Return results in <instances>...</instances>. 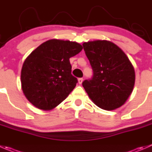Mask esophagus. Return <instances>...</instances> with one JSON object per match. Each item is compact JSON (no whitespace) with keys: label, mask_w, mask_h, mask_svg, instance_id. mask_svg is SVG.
Here are the masks:
<instances>
[{"label":"esophagus","mask_w":152,"mask_h":152,"mask_svg":"<svg viewBox=\"0 0 152 152\" xmlns=\"http://www.w3.org/2000/svg\"><path fill=\"white\" fill-rule=\"evenodd\" d=\"M78 82H79V83L81 85V84L82 83V82H83V79H82V78H79V79H78Z\"/></svg>","instance_id":"obj_1"}]
</instances>
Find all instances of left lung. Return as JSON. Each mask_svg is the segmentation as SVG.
I'll use <instances>...</instances> for the list:
<instances>
[{"instance_id": "1", "label": "left lung", "mask_w": 152, "mask_h": 152, "mask_svg": "<svg viewBox=\"0 0 152 152\" xmlns=\"http://www.w3.org/2000/svg\"><path fill=\"white\" fill-rule=\"evenodd\" d=\"M94 76L82 86L93 102L106 110L121 107L133 91L134 68L127 56L113 42L96 40L83 43Z\"/></svg>"}]
</instances>
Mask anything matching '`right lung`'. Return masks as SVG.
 Wrapping results in <instances>:
<instances>
[{"label":"right lung","mask_w":152,"mask_h":152,"mask_svg":"<svg viewBox=\"0 0 152 152\" xmlns=\"http://www.w3.org/2000/svg\"><path fill=\"white\" fill-rule=\"evenodd\" d=\"M82 50L77 42L51 39L26 57L20 82L29 102L41 110H50L68 96L78 82L71 74L70 58Z\"/></svg>","instance_id":"1"}]
</instances>
